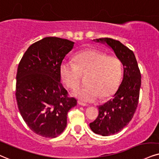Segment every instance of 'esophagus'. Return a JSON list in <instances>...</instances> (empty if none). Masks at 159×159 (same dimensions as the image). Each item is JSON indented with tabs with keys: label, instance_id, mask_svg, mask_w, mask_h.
<instances>
[{
	"label": "esophagus",
	"instance_id": "34e87169",
	"mask_svg": "<svg viewBox=\"0 0 159 159\" xmlns=\"http://www.w3.org/2000/svg\"><path fill=\"white\" fill-rule=\"evenodd\" d=\"M78 104H79L80 105H82V106H88V105H86V104L83 103V102H81L78 101Z\"/></svg>",
	"mask_w": 159,
	"mask_h": 159
}]
</instances>
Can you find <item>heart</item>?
<instances>
[{
  "label": "heart",
  "instance_id": "b5f03b06",
  "mask_svg": "<svg viewBox=\"0 0 159 159\" xmlns=\"http://www.w3.org/2000/svg\"><path fill=\"white\" fill-rule=\"evenodd\" d=\"M74 64L63 61L60 65V76L69 89L80 85L81 74L86 76L87 85L76 89L73 94L81 101L93 102L102 96L107 98L118 89L122 69L120 60L114 55H107L97 49H87L74 57Z\"/></svg>",
  "mask_w": 159,
  "mask_h": 159
}]
</instances>
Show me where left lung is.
Here are the masks:
<instances>
[{
    "mask_svg": "<svg viewBox=\"0 0 159 159\" xmlns=\"http://www.w3.org/2000/svg\"><path fill=\"white\" fill-rule=\"evenodd\" d=\"M93 41L106 43L114 52L123 66V80L113 99L99 106V115L90 123L95 134L107 136L122 130L128 125L139 103L141 73L134 52L119 40L99 38Z\"/></svg>",
    "mask_w": 159,
    "mask_h": 159,
    "instance_id": "left-lung-1",
    "label": "left lung"
}]
</instances>
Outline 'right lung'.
<instances>
[{
	"label": "right lung",
	"instance_id": "1",
	"mask_svg": "<svg viewBox=\"0 0 159 159\" xmlns=\"http://www.w3.org/2000/svg\"><path fill=\"white\" fill-rule=\"evenodd\" d=\"M72 41L47 37L29 47L16 76L17 106L27 126L36 134L55 138L67 125L68 111L76 99L60 83V65L73 48Z\"/></svg>",
	"mask_w": 159,
	"mask_h": 159
}]
</instances>
